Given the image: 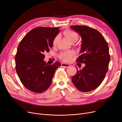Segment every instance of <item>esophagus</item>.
Wrapping results in <instances>:
<instances>
[{
	"label": "esophagus",
	"mask_w": 122,
	"mask_h": 122,
	"mask_svg": "<svg viewBox=\"0 0 122 122\" xmlns=\"http://www.w3.org/2000/svg\"><path fill=\"white\" fill-rule=\"evenodd\" d=\"M70 65L68 64H66V63H62L61 64V67H68Z\"/></svg>",
	"instance_id": "34e87169"
}]
</instances>
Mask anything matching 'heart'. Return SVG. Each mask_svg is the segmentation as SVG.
I'll return each mask as SVG.
<instances>
[{"label":"heart","instance_id":"1","mask_svg":"<svg viewBox=\"0 0 122 122\" xmlns=\"http://www.w3.org/2000/svg\"><path fill=\"white\" fill-rule=\"evenodd\" d=\"M64 35L66 38L68 39L71 43H74L77 41L78 39V35L75 31L71 30H67L64 32ZM59 36H57L54 38L53 44L56 45L58 41ZM74 53L72 51L62 52L60 54V58L61 60L65 62H69L72 59V57L74 55Z\"/></svg>","mask_w":122,"mask_h":122}]
</instances>
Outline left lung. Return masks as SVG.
<instances>
[{
  "instance_id": "left-lung-1",
  "label": "left lung",
  "mask_w": 122,
  "mask_h": 122,
  "mask_svg": "<svg viewBox=\"0 0 122 122\" xmlns=\"http://www.w3.org/2000/svg\"><path fill=\"white\" fill-rule=\"evenodd\" d=\"M82 38L81 48L76 61L85 66L71 78L74 86L82 92L97 88L109 69L110 55L108 44L102 34L86 25H71Z\"/></svg>"
}]
</instances>
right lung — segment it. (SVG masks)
Masks as SVG:
<instances>
[{"label":"right lung","mask_w":122,"mask_h":122,"mask_svg":"<svg viewBox=\"0 0 122 122\" xmlns=\"http://www.w3.org/2000/svg\"><path fill=\"white\" fill-rule=\"evenodd\" d=\"M59 28L37 27L27 34L20 43L15 55V69L21 82L30 91L42 93L50 87L59 62L48 64L45 52L53 47Z\"/></svg>","instance_id":"add662e5"}]
</instances>
